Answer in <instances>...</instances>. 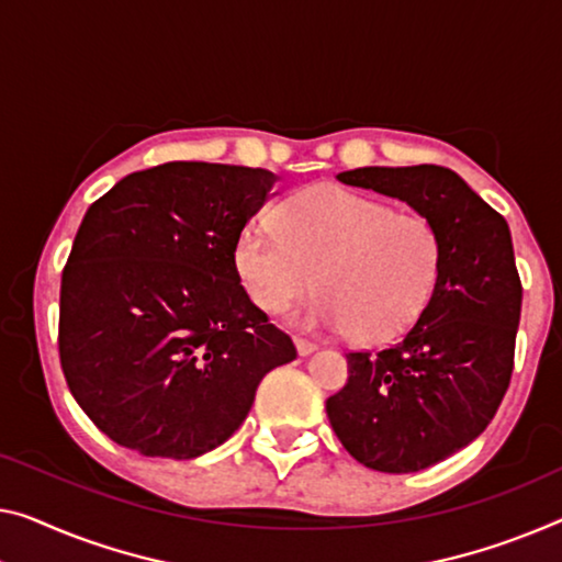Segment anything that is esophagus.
Returning <instances> with one entry per match:
<instances>
[{"label":"esophagus","mask_w":562,"mask_h":562,"mask_svg":"<svg viewBox=\"0 0 562 562\" xmlns=\"http://www.w3.org/2000/svg\"><path fill=\"white\" fill-rule=\"evenodd\" d=\"M295 348H297L300 356H310V353H315V350H317L315 342H310L305 338H295Z\"/></svg>","instance_id":"1"}]
</instances>
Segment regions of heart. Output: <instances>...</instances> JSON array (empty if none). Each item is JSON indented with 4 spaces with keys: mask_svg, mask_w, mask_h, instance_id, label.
<instances>
[{
    "mask_svg": "<svg viewBox=\"0 0 562 562\" xmlns=\"http://www.w3.org/2000/svg\"><path fill=\"white\" fill-rule=\"evenodd\" d=\"M280 234L252 224L234 245V272L249 300L282 315L321 300L305 321L375 346L404 335L437 290L441 234L422 214L393 212L358 191L317 183L278 206Z\"/></svg>",
    "mask_w": 562,
    "mask_h": 562,
    "instance_id": "heart-1",
    "label": "heart"
}]
</instances>
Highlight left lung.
Here are the masks:
<instances>
[{"label": "left lung", "mask_w": 562, "mask_h": 562, "mask_svg": "<svg viewBox=\"0 0 562 562\" xmlns=\"http://www.w3.org/2000/svg\"><path fill=\"white\" fill-rule=\"evenodd\" d=\"M338 181L406 201L441 234L424 315L396 346L348 353V383L325 401L350 457L375 472H418L480 437L509 386L522 307L513 237L505 216L443 166H366Z\"/></svg>", "instance_id": "1"}]
</instances>
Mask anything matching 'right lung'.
I'll list each match as a JSON object with an SVG mask.
<instances>
[{"mask_svg":"<svg viewBox=\"0 0 562 562\" xmlns=\"http://www.w3.org/2000/svg\"><path fill=\"white\" fill-rule=\"evenodd\" d=\"M278 176L171 161L128 173L82 216L60 284L67 389L100 431L144 457L227 441L259 381L295 361L234 272V245Z\"/></svg>","mask_w":562,"mask_h":562,"instance_id":"right-lung-1","label":"right lung"}]
</instances>
